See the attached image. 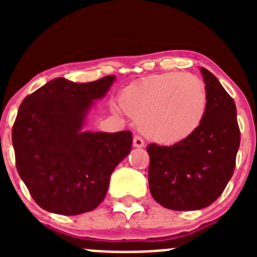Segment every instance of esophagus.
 Instances as JSON below:
<instances>
[{"instance_id":"34e87169","label":"esophagus","mask_w":257,"mask_h":257,"mask_svg":"<svg viewBox=\"0 0 257 257\" xmlns=\"http://www.w3.org/2000/svg\"><path fill=\"white\" fill-rule=\"evenodd\" d=\"M133 144L135 148H143V147H144V140H143L142 138H139V136H135Z\"/></svg>"}]
</instances>
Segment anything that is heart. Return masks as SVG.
Segmentation results:
<instances>
[{"mask_svg":"<svg viewBox=\"0 0 257 257\" xmlns=\"http://www.w3.org/2000/svg\"><path fill=\"white\" fill-rule=\"evenodd\" d=\"M119 104L149 140L176 144L192 136L205 119L207 91L198 77L171 72L126 88Z\"/></svg>","mask_w":257,"mask_h":257,"instance_id":"b5f03b06","label":"heart"}]
</instances>
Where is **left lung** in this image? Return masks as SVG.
Here are the masks:
<instances>
[{
	"label": "left lung",
	"instance_id": "1",
	"mask_svg": "<svg viewBox=\"0 0 257 257\" xmlns=\"http://www.w3.org/2000/svg\"><path fill=\"white\" fill-rule=\"evenodd\" d=\"M199 70L207 110L198 130L171 147H147L152 197L175 211L201 210L221 196L234 172L240 143L234 100L210 70Z\"/></svg>",
	"mask_w": 257,
	"mask_h": 257
}]
</instances>
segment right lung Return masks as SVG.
I'll list each match as a JSON object with an SVG mask.
<instances>
[{
    "mask_svg": "<svg viewBox=\"0 0 257 257\" xmlns=\"http://www.w3.org/2000/svg\"><path fill=\"white\" fill-rule=\"evenodd\" d=\"M115 76L88 83L55 78L22 101L13 127L20 178L41 208L79 215L96 208L117 165L131 152V131H85L90 109Z\"/></svg>",
    "mask_w": 257,
    "mask_h": 257,
    "instance_id": "add662e5",
    "label": "right lung"
}]
</instances>
